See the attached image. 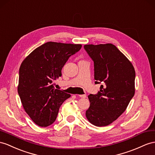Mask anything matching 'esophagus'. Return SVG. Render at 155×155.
I'll return each mask as SVG.
<instances>
[{
	"label": "esophagus",
	"mask_w": 155,
	"mask_h": 155,
	"mask_svg": "<svg viewBox=\"0 0 155 155\" xmlns=\"http://www.w3.org/2000/svg\"><path fill=\"white\" fill-rule=\"evenodd\" d=\"M78 96L81 97V98H86V94H81V95H78Z\"/></svg>",
	"instance_id": "esophagus-1"
}]
</instances>
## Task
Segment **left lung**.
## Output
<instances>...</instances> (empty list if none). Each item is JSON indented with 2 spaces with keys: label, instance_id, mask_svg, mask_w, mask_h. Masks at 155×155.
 <instances>
[{
  "label": "left lung",
  "instance_id": "8db88e82",
  "mask_svg": "<svg viewBox=\"0 0 155 155\" xmlns=\"http://www.w3.org/2000/svg\"><path fill=\"white\" fill-rule=\"evenodd\" d=\"M84 48L94 63L95 83L104 84L97 94L88 96L86 116L95 126H107L125 111L134 97L136 73L132 63L112 44Z\"/></svg>",
  "mask_w": 155,
  "mask_h": 155
}]
</instances>
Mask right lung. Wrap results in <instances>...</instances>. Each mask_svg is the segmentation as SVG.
<instances>
[{
	"mask_svg": "<svg viewBox=\"0 0 155 155\" xmlns=\"http://www.w3.org/2000/svg\"><path fill=\"white\" fill-rule=\"evenodd\" d=\"M81 45L48 42L34 50L22 62L19 71L18 92L25 112L39 126L55 122L59 109L71 95L55 89L53 82Z\"/></svg>",
	"mask_w": 155,
	"mask_h": 155,
	"instance_id": "right-lung-1",
	"label": "right lung"
}]
</instances>
